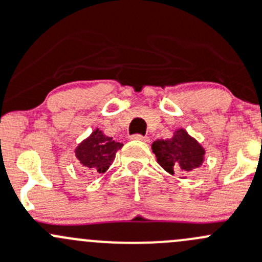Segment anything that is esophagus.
I'll list each match as a JSON object with an SVG mask.
<instances>
[{"label":"esophagus","instance_id":"34e87169","mask_svg":"<svg viewBox=\"0 0 262 262\" xmlns=\"http://www.w3.org/2000/svg\"><path fill=\"white\" fill-rule=\"evenodd\" d=\"M132 139H134V141H141V142H146V143H148V142H149V138H148V137L139 136V134H136V136H133V137H132Z\"/></svg>","mask_w":262,"mask_h":262}]
</instances>
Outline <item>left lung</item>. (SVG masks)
Listing matches in <instances>:
<instances>
[{"mask_svg": "<svg viewBox=\"0 0 262 262\" xmlns=\"http://www.w3.org/2000/svg\"><path fill=\"white\" fill-rule=\"evenodd\" d=\"M152 152L156 155L160 166L169 174L192 171L204 164L206 156L202 144L184 128L177 129L171 138L155 141Z\"/></svg>", "mask_w": 262, "mask_h": 262, "instance_id": "8db88e82", "label": "left lung"}]
</instances>
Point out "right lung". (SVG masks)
Instances as JSON below:
<instances>
[{"mask_svg":"<svg viewBox=\"0 0 262 262\" xmlns=\"http://www.w3.org/2000/svg\"><path fill=\"white\" fill-rule=\"evenodd\" d=\"M121 147L123 143L114 141L113 137H107L100 128H96L75 147L74 152L85 171L92 175L106 172Z\"/></svg>","mask_w":262,"mask_h":262,"instance_id":"obj_1","label":"right lung"}]
</instances>
